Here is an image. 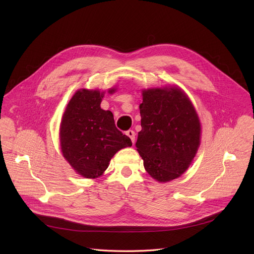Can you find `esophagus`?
I'll return each mask as SVG.
<instances>
[{"mask_svg": "<svg viewBox=\"0 0 254 254\" xmlns=\"http://www.w3.org/2000/svg\"><path fill=\"white\" fill-rule=\"evenodd\" d=\"M127 135L129 137V139L131 140L132 143L135 142V136H136V134H135L134 130H132V129H128V130L127 131Z\"/></svg>", "mask_w": 254, "mask_h": 254, "instance_id": "obj_1", "label": "esophagus"}]
</instances>
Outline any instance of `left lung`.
Instances as JSON below:
<instances>
[{"label":"left lung","instance_id":"obj_1","mask_svg":"<svg viewBox=\"0 0 254 254\" xmlns=\"http://www.w3.org/2000/svg\"><path fill=\"white\" fill-rule=\"evenodd\" d=\"M136 147L144 168L159 182L181 176L199 146L201 124L189 97L177 86L144 89Z\"/></svg>","mask_w":254,"mask_h":254}]
</instances>
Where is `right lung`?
Returning <instances> with one entry per match:
<instances>
[{
  "mask_svg": "<svg viewBox=\"0 0 254 254\" xmlns=\"http://www.w3.org/2000/svg\"><path fill=\"white\" fill-rule=\"evenodd\" d=\"M114 91L111 88L108 92ZM104 93L98 89L77 90L62 118L63 155L84 178L100 177L118 150L131 146L130 139L115 127L112 112L101 108Z\"/></svg>",
  "mask_w": 254,
  "mask_h": 254,
  "instance_id": "add662e5",
  "label": "right lung"
}]
</instances>
